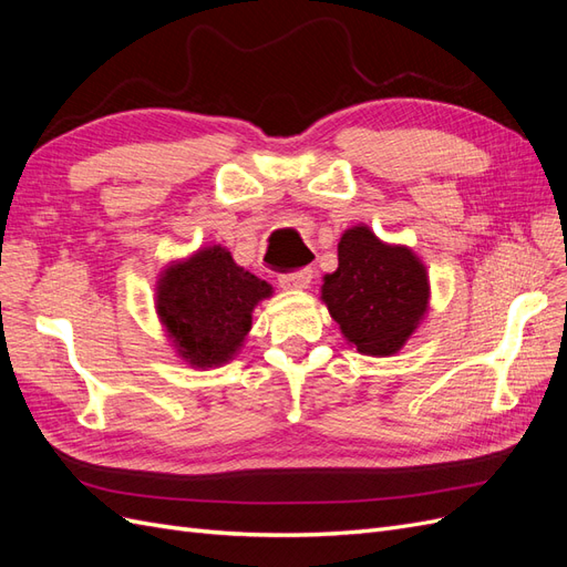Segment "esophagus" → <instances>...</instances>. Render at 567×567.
Returning a JSON list of instances; mask_svg holds the SVG:
<instances>
[{
	"label": "esophagus",
	"mask_w": 567,
	"mask_h": 567,
	"mask_svg": "<svg viewBox=\"0 0 567 567\" xmlns=\"http://www.w3.org/2000/svg\"><path fill=\"white\" fill-rule=\"evenodd\" d=\"M312 277H315L312 269H298V271H290V274H281L279 284L286 290H305V288H310Z\"/></svg>",
	"instance_id": "esophagus-1"
}]
</instances>
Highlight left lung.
I'll return each instance as SVG.
<instances>
[{
    "mask_svg": "<svg viewBox=\"0 0 567 567\" xmlns=\"http://www.w3.org/2000/svg\"><path fill=\"white\" fill-rule=\"evenodd\" d=\"M321 302L350 346L390 357L425 319L431 279L409 246L381 241L367 225H354L340 236L338 269L323 274Z\"/></svg>",
    "mask_w": 567,
    "mask_h": 567,
    "instance_id": "1",
    "label": "left lung"
}]
</instances>
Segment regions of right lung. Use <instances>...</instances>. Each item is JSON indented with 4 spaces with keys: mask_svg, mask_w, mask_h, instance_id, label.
Returning <instances> with one entry per match:
<instances>
[{
    "mask_svg": "<svg viewBox=\"0 0 567 567\" xmlns=\"http://www.w3.org/2000/svg\"><path fill=\"white\" fill-rule=\"evenodd\" d=\"M271 293L225 246H203L161 269L156 315L179 359L194 369H217L241 352L255 307Z\"/></svg>",
    "mask_w": 567,
    "mask_h": 567,
    "instance_id": "right-lung-1",
    "label": "right lung"
}]
</instances>
